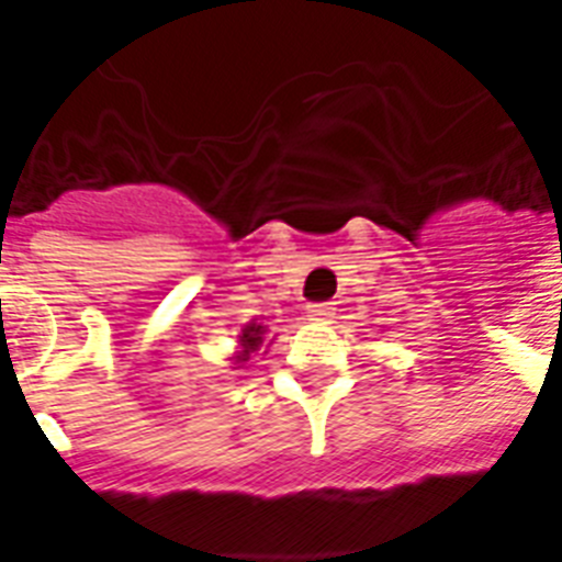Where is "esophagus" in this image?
<instances>
[{"label": "esophagus", "instance_id": "34e87169", "mask_svg": "<svg viewBox=\"0 0 562 562\" xmlns=\"http://www.w3.org/2000/svg\"><path fill=\"white\" fill-rule=\"evenodd\" d=\"M306 315L312 317V321H329V317L335 315V306L333 303H308Z\"/></svg>", "mask_w": 562, "mask_h": 562}]
</instances>
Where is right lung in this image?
Masks as SVG:
<instances>
[{"instance_id": "obj_1", "label": "right lung", "mask_w": 562, "mask_h": 562, "mask_svg": "<svg viewBox=\"0 0 562 562\" xmlns=\"http://www.w3.org/2000/svg\"><path fill=\"white\" fill-rule=\"evenodd\" d=\"M262 335H265V326H259V324H247L245 329H241V335H238L241 350H238V356H236V364L247 361L250 359V352L262 347Z\"/></svg>"}]
</instances>
